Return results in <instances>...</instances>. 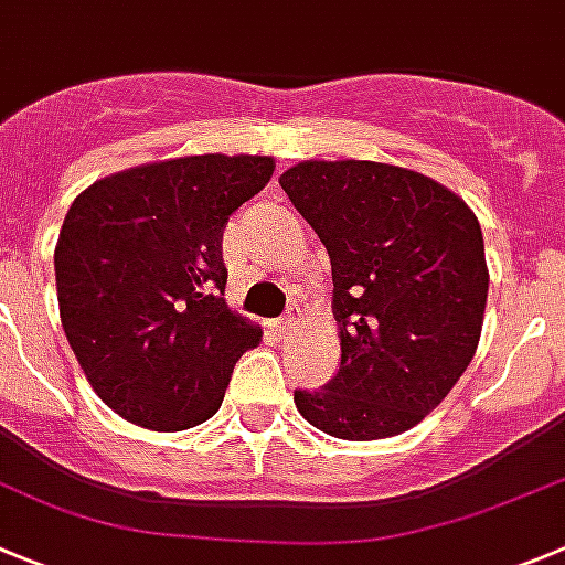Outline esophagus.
I'll return each mask as SVG.
<instances>
[{
    "label": "esophagus",
    "instance_id": "1",
    "mask_svg": "<svg viewBox=\"0 0 565 565\" xmlns=\"http://www.w3.org/2000/svg\"><path fill=\"white\" fill-rule=\"evenodd\" d=\"M294 330H297V319L294 317H282L274 322V333H277L279 339H291Z\"/></svg>",
    "mask_w": 565,
    "mask_h": 565
}]
</instances>
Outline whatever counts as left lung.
I'll list each match as a JSON object with an SVG mask.
<instances>
[{"instance_id":"8db88e82","label":"left lung","mask_w":565,"mask_h":565,"mask_svg":"<svg viewBox=\"0 0 565 565\" xmlns=\"http://www.w3.org/2000/svg\"><path fill=\"white\" fill-rule=\"evenodd\" d=\"M333 268L341 366L294 392L310 426L339 439L408 431L445 401L482 335L490 271L479 218L417 170L305 159L279 175Z\"/></svg>"}]
</instances>
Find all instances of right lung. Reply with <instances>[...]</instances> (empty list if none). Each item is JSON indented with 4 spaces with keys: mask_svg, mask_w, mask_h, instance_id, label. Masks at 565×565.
<instances>
[{
    "mask_svg": "<svg viewBox=\"0 0 565 565\" xmlns=\"http://www.w3.org/2000/svg\"><path fill=\"white\" fill-rule=\"evenodd\" d=\"M274 157L201 153L103 175L72 201L55 243L61 324L83 375L122 420L184 431L221 408L260 324L226 305L232 212Z\"/></svg>",
    "mask_w": 565,
    "mask_h": 565,
    "instance_id": "1",
    "label": "right lung"
}]
</instances>
